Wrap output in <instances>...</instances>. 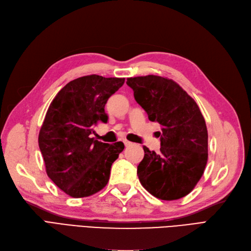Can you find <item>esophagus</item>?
<instances>
[{
  "mask_svg": "<svg viewBox=\"0 0 251 251\" xmlns=\"http://www.w3.org/2000/svg\"><path fill=\"white\" fill-rule=\"evenodd\" d=\"M124 144H125V146H126V147H129V146H131V145H132V143H131V142H129V141H127V140H125V141H124Z\"/></svg>",
  "mask_w": 251,
  "mask_h": 251,
  "instance_id": "esophagus-1",
  "label": "esophagus"
}]
</instances>
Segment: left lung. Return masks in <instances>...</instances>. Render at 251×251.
<instances>
[{"label":"left lung","instance_id":"obj_1","mask_svg":"<svg viewBox=\"0 0 251 251\" xmlns=\"http://www.w3.org/2000/svg\"><path fill=\"white\" fill-rule=\"evenodd\" d=\"M127 85L152 122L161 125L159 152L144 146L137 166L140 182L161 200L180 199L196 187L207 163V128L199 106L174 80L155 75L131 77Z\"/></svg>","mask_w":251,"mask_h":251}]
</instances>
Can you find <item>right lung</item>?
<instances>
[{"label": "right lung", "mask_w": 251, "mask_h": 251, "mask_svg": "<svg viewBox=\"0 0 251 251\" xmlns=\"http://www.w3.org/2000/svg\"><path fill=\"white\" fill-rule=\"evenodd\" d=\"M125 78L87 75L72 80L55 96L38 134L46 172L73 198L92 196L107 184L110 168L124 149L91 137L94 125L107 122L105 104Z\"/></svg>", "instance_id": "add662e5"}]
</instances>
